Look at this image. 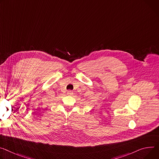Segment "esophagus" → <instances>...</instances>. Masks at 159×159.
Segmentation results:
<instances>
[{"label": "esophagus", "instance_id": "obj_1", "mask_svg": "<svg viewBox=\"0 0 159 159\" xmlns=\"http://www.w3.org/2000/svg\"><path fill=\"white\" fill-rule=\"evenodd\" d=\"M67 94L69 95V96H71V95L73 94V92H72V91H70V90H69V91H67Z\"/></svg>", "mask_w": 159, "mask_h": 159}]
</instances>
